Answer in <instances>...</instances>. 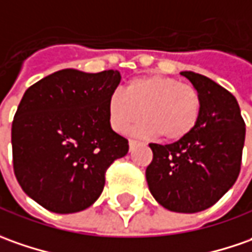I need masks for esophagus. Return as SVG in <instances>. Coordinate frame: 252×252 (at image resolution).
Masks as SVG:
<instances>
[{
  "mask_svg": "<svg viewBox=\"0 0 252 252\" xmlns=\"http://www.w3.org/2000/svg\"><path fill=\"white\" fill-rule=\"evenodd\" d=\"M128 145H129V151H132V149H134L135 146L138 145V142H136V141H132V139H131V141L128 142Z\"/></svg>",
  "mask_w": 252,
  "mask_h": 252,
  "instance_id": "esophagus-1",
  "label": "esophagus"
}]
</instances>
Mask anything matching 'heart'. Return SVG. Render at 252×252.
<instances>
[{
    "label": "heart",
    "instance_id": "heart-1",
    "mask_svg": "<svg viewBox=\"0 0 252 252\" xmlns=\"http://www.w3.org/2000/svg\"><path fill=\"white\" fill-rule=\"evenodd\" d=\"M202 100L194 86L163 75H148L126 83L124 93L114 92L107 101L111 128L124 134L132 129L139 138L161 135L164 141H180L191 134L201 116Z\"/></svg>",
    "mask_w": 252,
    "mask_h": 252
}]
</instances>
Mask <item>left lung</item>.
<instances>
[{"label":"left lung","mask_w":252,"mask_h":252,"mask_svg":"<svg viewBox=\"0 0 252 252\" xmlns=\"http://www.w3.org/2000/svg\"><path fill=\"white\" fill-rule=\"evenodd\" d=\"M201 94L202 109L191 134L170 145L151 143L149 191L171 212L195 213L215 205L239 177L246 124L236 97L204 75L180 72Z\"/></svg>","instance_id":"8db88e82"}]
</instances>
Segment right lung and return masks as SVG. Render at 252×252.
Returning a JSON list of instances; mask_svg holds the SVG:
<instances>
[{
    "label": "right lung",
    "mask_w": 252,
    "mask_h": 252,
    "mask_svg": "<svg viewBox=\"0 0 252 252\" xmlns=\"http://www.w3.org/2000/svg\"><path fill=\"white\" fill-rule=\"evenodd\" d=\"M118 71L61 69L25 92L12 123L13 170L33 201L56 213L81 212L96 202L104 173L128 153L111 129L109 97Z\"/></svg>",
    "instance_id": "right-lung-1"
}]
</instances>
